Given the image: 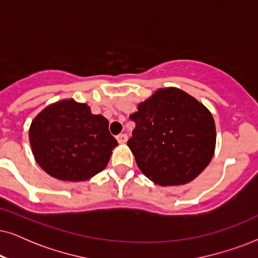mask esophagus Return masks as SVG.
Returning a JSON list of instances; mask_svg holds the SVG:
<instances>
[{
	"label": "esophagus",
	"instance_id": "esophagus-1",
	"mask_svg": "<svg viewBox=\"0 0 258 258\" xmlns=\"http://www.w3.org/2000/svg\"><path fill=\"white\" fill-rule=\"evenodd\" d=\"M127 138H128V137H127V135H125V133H121V135L116 136V140H118L120 144H125L127 142Z\"/></svg>",
	"mask_w": 258,
	"mask_h": 258
}]
</instances>
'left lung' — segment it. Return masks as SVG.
Listing matches in <instances>:
<instances>
[{"mask_svg":"<svg viewBox=\"0 0 258 258\" xmlns=\"http://www.w3.org/2000/svg\"><path fill=\"white\" fill-rule=\"evenodd\" d=\"M130 115L136 123L127 145L137 165L159 185L185 184L210 164L216 123L201 102L178 88L156 90Z\"/></svg>","mask_w":258,"mask_h":258,"instance_id":"obj_1","label":"left lung"}]
</instances>
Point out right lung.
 <instances>
[{
    "mask_svg": "<svg viewBox=\"0 0 258 258\" xmlns=\"http://www.w3.org/2000/svg\"><path fill=\"white\" fill-rule=\"evenodd\" d=\"M108 125V120L91 113L87 103L74 99L51 103L29 127L35 162L57 180H89L107 167L118 145Z\"/></svg>",
    "mask_w": 258,
    "mask_h": 258,
    "instance_id": "obj_1",
    "label": "right lung"
}]
</instances>
